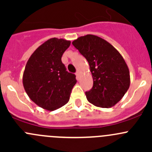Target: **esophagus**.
<instances>
[{
	"label": "esophagus",
	"instance_id": "1",
	"mask_svg": "<svg viewBox=\"0 0 152 152\" xmlns=\"http://www.w3.org/2000/svg\"><path fill=\"white\" fill-rule=\"evenodd\" d=\"M76 79H79V78H80V72H79V71L76 72Z\"/></svg>",
	"mask_w": 152,
	"mask_h": 152
}]
</instances>
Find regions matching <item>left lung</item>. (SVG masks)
<instances>
[{
  "label": "left lung",
  "instance_id": "obj_1",
  "mask_svg": "<svg viewBox=\"0 0 152 152\" xmlns=\"http://www.w3.org/2000/svg\"><path fill=\"white\" fill-rule=\"evenodd\" d=\"M89 63L93 88L85 95L96 107L110 108L124 97L130 85L129 67L117 49L105 39L93 34L72 42Z\"/></svg>",
  "mask_w": 152,
  "mask_h": 152
}]
</instances>
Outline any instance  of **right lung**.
<instances>
[{
	"mask_svg": "<svg viewBox=\"0 0 152 152\" xmlns=\"http://www.w3.org/2000/svg\"><path fill=\"white\" fill-rule=\"evenodd\" d=\"M70 41L53 37L39 45L29 57L23 85L32 102L41 108L53 111L68 102L76 85L75 74L68 73L62 62Z\"/></svg>",
	"mask_w": 152,
	"mask_h": 152,
	"instance_id": "right-lung-1",
	"label": "right lung"
}]
</instances>
